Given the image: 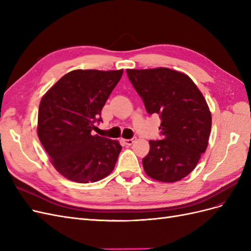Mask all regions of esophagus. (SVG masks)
<instances>
[{
    "label": "esophagus",
    "instance_id": "obj_1",
    "mask_svg": "<svg viewBox=\"0 0 251 251\" xmlns=\"http://www.w3.org/2000/svg\"><path fill=\"white\" fill-rule=\"evenodd\" d=\"M124 141H125V143L126 144V146H131V144H133L136 141V137H133L131 139H125Z\"/></svg>",
    "mask_w": 251,
    "mask_h": 251
}]
</instances>
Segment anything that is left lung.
Wrapping results in <instances>:
<instances>
[{
  "mask_svg": "<svg viewBox=\"0 0 251 251\" xmlns=\"http://www.w3.org/2000/svg\"><path fill=\"white\" fill-rule=\"evenodd\" d=\"M149 114L161 118V140H150L142 159L151 179L176 182L186 177L207 149L211 114L204 96L186 74L169 68L126 69Z\"/></svg>",
  "mask_w": 251,
  "mask_h": 251,
  "instance_id": "obj_1",
  "label": "left lung"
}]
</instances>
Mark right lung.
<instances>
[{"instance_id":"right-lung-1","label":"right lung","mask_w":251,"mask_h":251,"mask_svg":"<svg viewBox=\"0 0 251 251\" xmlns=\"http://www.w3.org/2000/svg\"><path fill=\"white\" fill-rule=\"evenodd\" d=\"M124 70H74L42 98L37 136L55 170L77 183L96 182L115 168L119 141L93 135L103 105Z\"/></svg>"}]
</instances>
